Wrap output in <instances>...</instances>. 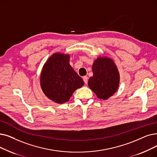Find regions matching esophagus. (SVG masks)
I'll return each instance as SVG.
<instances>
[{
  "label": "esophagus",
  "mask_w": 157,
  "mask_h": 157,
  "mask_svg": "<svg viewBox=\"0 0 157 157\" xmlns=\"http://www.w3.org/2000/svg\"><path fill=\"white\" fill-rule=\"evenodd\" d=\"M83 81H84L85 83V84H87V83H88V77L85 76H84V77L83 78Z\"/></svg>",
  "instance_id": "34e87169"
}]
</instances>
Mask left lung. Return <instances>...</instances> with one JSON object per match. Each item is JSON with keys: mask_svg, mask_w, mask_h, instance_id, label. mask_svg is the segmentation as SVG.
<instances>
[{"mask_svg": "<svg viewBox=\"0 0 157 157\" xmlns=\"http://www.w3.org/2000/svg\"><path fill=\"white\" fill-rule=\"evenodd\" d=\"M93 76L88 79V86L101 99H107L117 91L119 74L113 61L106 57L98 58L92 65Z\"/></svg>", "mask_w": 157, "mask_h": 157, "instance_id": "left-lung-1", "label": "left lung"}]
</instances>
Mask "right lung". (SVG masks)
Wrapping results in <instances>:
<instances>
[{"label": "right lung", "mask_w": 157, "mask_h": 157, "mask_svg": "<svg viewBox=\"0 0 157 157\" xmlns=\"http://www.w3.org/2000/svg\"><path fill=\"white\" fill-rule=\"evenodd\" d=\"M70 56L55 53L45 63L40 76V85L46 96L59 104L69 100L73 92L84 81L69 64Z\"/></svg>", "instance_id": "right-lung-1"}]
</instances>
